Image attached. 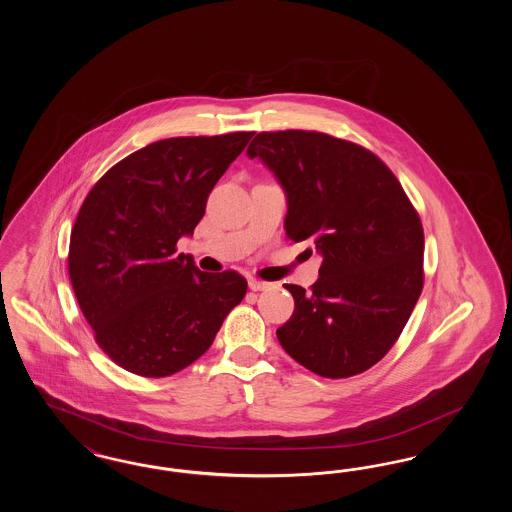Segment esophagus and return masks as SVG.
<instances>
[{"instance_id":"obj_1","label":"esophagus","mask_w":512,"mask_h":512,"mask_svg":"<svg viewBox=\"0 0 512 512\" xmlns=\"http://www.w3.org/2000/svg\"><path fill=\"white\" fill-rule=\"evenodd\" d=\"M268 282H263V280H257V278H251L249 280V290H253V292H265L268 290Z\"/></svg>"}]
</instances>
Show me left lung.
I'll return each mask as SVG.
<instances>
[{
  "mask_svg": "<svg viewBox=\"0 0 512 512\" xmlns=\"http://www.w3.org/2000/svg\"><path fill=\"white\" fill-rule=\"evenodd\" d=\"M247 155L286 190V236L313 240L322 255L309 292L286 284L295 309L278 341L318 376L365 372L401 336L422 292L424 230L413 203L380 157L324 132H259Z\"/></svg>",
  "mask_w": 512,
  "mask_h": 512,
  "instance_id": "8db88e82",
  "label": "left lung"
}]
</instances>
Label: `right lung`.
<instances>
[{
  "instance_id": "1",
  "label": "right lung",
  "mask_w": 512,
  "mask_h": 512,
  "mask_svg": "<svg viewBox=\"0 0 512 512\" xmlns=\"http://www.w3.org/2000/svg\"><path fill=\"white\" fill-rule=\"evenodd\" d=\"M253 132L167 138L105 172L69 244L76 301L101 351L124 370L165 378L192 365L244 299L236 270L201 272L176 242L194 234L207 197Z\"/></svg>"
}]
</instances>
